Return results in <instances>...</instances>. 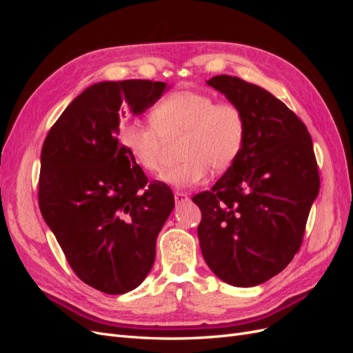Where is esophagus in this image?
I'll return each instance as SVG.
<instances>
[{
    "mask_svg": "<svg viewBox=\"0 0 353 353\" xmlns=\"http://www.w3.org/2000/svg\"><path fill=\"white\" fill-rule=\"evenodd\" d=\"M174 197H175V201L178 203V205H179V203H187L188 201V196L185 193H181V191H176Z\"/></svg>",
    "mask_w": 353,
    "mask_h": 353,
    "instance_id": "esophagus-1",
    "label": "esophagus"
}]
</instances>
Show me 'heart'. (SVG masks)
Returning a JSON list of instances; mask_svg holds the SVG:
<instances>
[{
	"mask_svg": "<svg viewBox=\"0 0 353 353\" xmlns=\"http://www.w3.org/2000/svg\"><path fill=\"white\" fill-rule=\"evenodd\" d=\"M150 122L122 121L117 138L138 168L156 174L162 166L165 141L181 137L178 154L183 162L162 176L176 188L201 183L209 169L213 174L225 172L244 144L243 112L231 103H216L205 92H170L154 104Z\"/></svg>",
	"mask_w": 353,
	"mask_h": 353,
	"instance_id": "obj_1",
	"label": "heart"
}]
</instances>
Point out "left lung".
Returning a JSON list of instances; mask_svg holds the SVG:
<instances>
[{"label":"left lung","mask_w":353,"mask_h":353,"mask_svg":"<svg viewBox=\"0 0 353 353\" xmlns=\"http://www.w3.org/2000/svg\"><path fill=\"white\" fill-rule=\"evenodd\" d=\"M243 112L245 137L236 162L209 191L201 210L200 249L218 279L253 287L272 279L301 249L319 191L312 138L271 92L237 77L206 82Z\"/></svg>","instance_id":"8db88e82"}]
</instances>
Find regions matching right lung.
I'll use <instances>...</instances> for the list:
<instances>
[{
    "instance_id": "add662e5",
    "label": "right lung",
    "mask_w": 353,
    "mask_h": 353,
    "mask_svg": "<svg viewBox=\"0 0 353 353\" xmlns=\"http://www.w3.org/2000/svg\"><path fill=\"white\" fill-rule=\"evenodd\" d=\"M166 90L165 82L144 79L94 83L60 114L42 145V218L73 272L103 293L123 294L144 281L175 206L170 188L148 183L117 141L126 105L141 114Z\"/></svg>"
}]
</instances>
